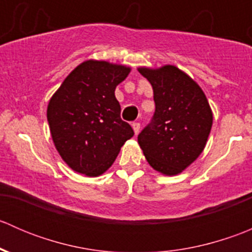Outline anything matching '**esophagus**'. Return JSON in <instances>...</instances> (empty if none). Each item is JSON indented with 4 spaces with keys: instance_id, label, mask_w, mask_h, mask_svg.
Instances as JSON below:
<instances>
[{
    "instance_id": "obj_1",
    "label": "esophagus",
    "mask_w": 252,
    "mask_h": 252,
    "mask_svg": "<svg viewBox=\"0 0 252 252\" xmlns=\"http://www.w3.org/2000/svg\"><path fill=\"white\" fill-rule=\"evenodd\" d=\"M131 126H133L135 135H138L139 131H140V123H138V122H134V123L131 124Z\"/></svg>"
}]
</instances>
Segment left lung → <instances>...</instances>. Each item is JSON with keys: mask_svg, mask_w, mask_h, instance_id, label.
<instances>
[{"mask_svg": "<svg viewBox=\"0 0 252 252\" xmlns=\"http://www.w3.org/2000/svg\"><path fill=\"white\" fill-rule=\"evenodd\" d=\"M154 89L156 110L138 135L150 166L166 175L184 171L205 149L212 111L204 91L174 65L139 68Z\"/></svg>", "mask_w": 252, "mask_h": 252, "instance_id": "1", "label": "left lung"}]
</instances>
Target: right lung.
<instances>
[{"label": "right lung", "instance_id": "obj_1", "mask_svg": "<svg viewBox=\"0 0 252 252\" xmlns=\"http://www.w3.org/2000/svg\"><path fill=\"white\" fill-rule=\"evenodd\" d=\"M130 68L105 61L79 64L48 102L51 135L63 161L78 173L97 177L107 171L121 147L134 135L122 121L114 96Z\"/></svg>", "mask_w": 252, "mask_h": 252}]
</instances>
